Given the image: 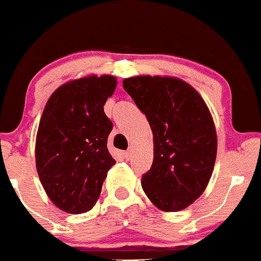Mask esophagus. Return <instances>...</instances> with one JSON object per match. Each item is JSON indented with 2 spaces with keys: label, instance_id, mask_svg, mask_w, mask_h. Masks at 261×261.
I'll return each mask as SVG.
<instances>
[{
  "label": "esophagus",
  "instance_id": "34e87169",
  "mask_svg": "<svg viewBox=\"0 0 261 261\" xmlns=\"http://www.w3.org/2000/svg\"><path fill=\"white\" fill-rule=\"evenodd\" d=\"M123 155H124V158H125V159H130V156H132V149H129V150L124 151Z\"/></svg>",
  "mask_w": 261,
  "mask_h": 261
}]
</instances>
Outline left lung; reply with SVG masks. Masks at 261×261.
<instances>
[{
    "mask_svg": "<svg viewBox=\"0 0 261 261\" xmlns=\"http://www.w3.org/2000/svg\"><path fill=\"white\" fill-rule=\"evenodd\" d=\"M123 86L153 132V165L142 176V190L161 211H183L202 195L213 174L217 133L211 111L179 78L138 75L125 78Z\"/></svg>",
    "mask_w": 261,
    "mask_h": 261,
    "instance_id": "left-lung-1",
    "label": "left lung"
}]
</instances>
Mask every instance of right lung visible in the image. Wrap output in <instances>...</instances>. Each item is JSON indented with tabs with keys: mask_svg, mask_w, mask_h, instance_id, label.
Wrapping results in <instances>:
<instances>
[{
	"mask_svg": "<svg viewBox=\"0 0 261 261\" xmlns=\"http://www.w3.org/2000/svg\"><path fill=\"white\" fill-rule=\"evenodd\" d=\"M114 75H87L61 85L45 105L35 145L39 179L50 201L66 213L90 211L115 159L107 149L114 124L103 106Z\"/></svg>",
	"mask_w": 261,
	"mask_h": 261,
	"instance_id": "right-lung-1",
	"label": "right lung"
}]
</instances>
